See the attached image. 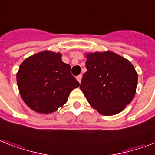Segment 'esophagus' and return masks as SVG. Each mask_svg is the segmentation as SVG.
Listing matches in <instances>:
<instances>
[{"mask_svg": "<svg viewBox=\"0 0 155 155\" xmlns=\"http://www.w3.org/2000/svg\"><path fill=\"white\" fill-rule=\"evenodd\" d=\"M76 79H77V80L79 81V83H81V80H82V75H78L77 77H76Z\"/></svg>", "mask_w": 155, "mask_h": 155, "instance_id": "obj_1", "label": "esophagus"}]
</instances>
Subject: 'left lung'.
<instances>
[{
    "instance_id": "left-lung-1",
    "label": "left lung",
    "mask_w": 155,
    "mask_h": 155,
    "mask_svg": "<svg viewBox=\"0 0 155 155\" xmlns=\"http://www.w3.org/2000/svg\"><path fill=\"white\" fill-rule=\"evenodd\" d=\"M80 89L92 108L104 116L115 115L132 101L137 73L126 58L112 51L87 55Z\"/></svg>"
}]
</instances>
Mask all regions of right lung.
Wrapping results in <instances>:
<instances>
[{
	"mask_svg": "<svg viewBox=\"0 0 155 155\" xmlns=\"http://www.w3.org/2000/svg\"><path fill=\"white\" fill-rule=\"evenodd\" d=\"M60 53L44 51L25 58L17 73L22 100L32 110L51 113L68 101L80 84L71 73V66L62 61Z\"/></svg>",
	"mask_w": 155,
	"mask_h": 155,
	"instance_id": "obj_1",
	"label": "right lung"
}]
</instances>
